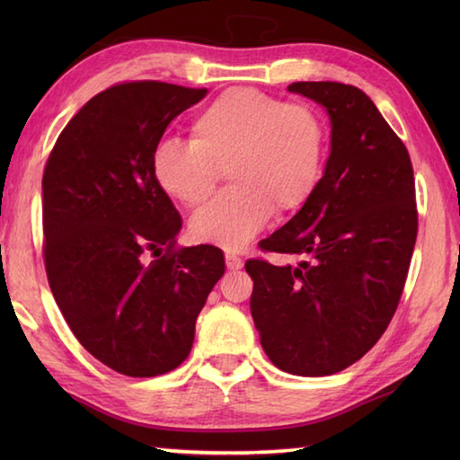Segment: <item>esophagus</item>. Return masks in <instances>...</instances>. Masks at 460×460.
Returning <instances> with one entry per match:
<instances>
[{
	"label": "esophagus",
	"instance_id": "34e87169",
	"mask_svg": "<svg viewBox=\"0 0 460 460\" xmlns=\"http://www.w3.org/2000/svg\"><path fill=\"white\" fill-rule=\"evenodd\" d=\"M225 265L229 270H239L243 267V259L237 257L235 252H225Z\"/></svg>",
	"mask_w": 460,
	"mask_h": 460
}]
</instances>
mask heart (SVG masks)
I'll list each match as a JSON object with an SVG mask.
<instances>
[{"instance_id": "b5f03b06", "label": "heart", "mask_w": 460, "mask_h": 460, "mask_svg": "<svg viewBox=\"0 0 460 460\" xmlns=\"http://www.w3.org/2000/svg\"><path fill=\"white\" fill-rule=\"evenodd\" d=\"M324 160L326 128L314 106L237 86L193 116L188 144H160L150 168L155 185L185 208L201 205L227 172L231 188L193 215L190 233L235 251L272 211L288 217L314 198Z\"/></svg>"}]
</instances>
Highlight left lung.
I'll list each match as a JSON object with an SVG mask.
<instances>
[{
  "label": "left lung",
  "instance_id": "1",
  "mask_svg": "<svg viewBox=\"0 0 460 460\" xmlns=\"http://www.w3.org/2000/svg\"><path fill=\"white\" fill-rule=\"evenodd\" d=\"M324 106L332 150L322 181L261 251L298 255V267L249 259L251 314L279 369L332 376L384 336L403 295L417 239L409 152L374 101L344 83H292Z\"/></svg>",
  "mask_w": 460,
  "mask_h": 460
}]
</instances>
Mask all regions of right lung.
<instances>
[{
    "instance_id": "1",
    "label": "right lung",
    "mask_w": 460,
    "mask_h": 460,
    "mask_svg": "<svg viewBox=\"0 0 460 460\" xmlns=\"http://www.w3.org/2000/svg\"><path fill=\"white\" fill-rule=\"evenodd\" d=\"M205 94L112 84L73 116L45 164L49 287L83 348L122 376L168 374L190 356L195 320L225 272L221 249L175 245L181 217L150 168L168 124Z\"/></svg>"
}]
</instances>
